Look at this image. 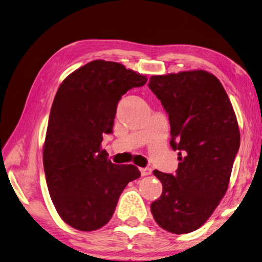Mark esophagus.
<instances>
[{
    "instance_id": "1",
    "label": "esophagus",
    "mask_w": 262,
    "mask_h": 262,
    "mask_svg": "<svg viewBox=\"0 0 262 262\" xmlns=\"http://www.w3.org/2000/svg\"><path fill=\"white\" fill-rule=\"evenodd\" d=\"M140 170H141V174H142V177H146V175H150V174H151V172H152V169H151L150 167L140 168Z\"/></svg>"
}]
</instances>
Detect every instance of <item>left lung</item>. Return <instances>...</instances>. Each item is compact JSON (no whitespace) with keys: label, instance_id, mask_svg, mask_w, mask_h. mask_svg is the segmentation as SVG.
<instances>
[{"label":"left lung","instance_id":"8db88e82","mask_svg":"<svg viewBox=\"0 0 262 262\" xmlns=\"http://www.w3.org/2000/svg\"><path fill=\"white\" fill-rule=\"evenodd\" d=\"M149 88L167 112L177 174L155 169L163 193L151 204L156 222L173 234L197 230L225 196L239 149V128L225 88L203 70L152 75Z\"/></svg>","mask_w":262,"mask_h":262}]
</instances>
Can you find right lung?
<instances>
[{
	"label": "right lung",
	"instance_id": "right-lung-1",
	"mask_svg": "<svg viewBox=\"0 0 262 262\" xmlns=\"http://www.w3.org/2000/svg\"><path fill=\"white\" fill-rule=\"evenodd\" d=\"M145 75L122 64L93 60L74 71L52 103L43 167L47 185L59 216L74 229L93 231L110 221L118 199L141 177L134 165H116L101 149L111 134L122 95L144 85Z\"/></svg>",
	"mask_w": 262,
	"mask_h": 262
}]
</instances>
